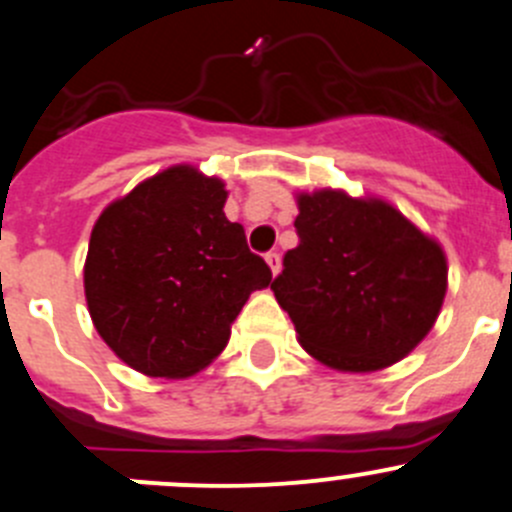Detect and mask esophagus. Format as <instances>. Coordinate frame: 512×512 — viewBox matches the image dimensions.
Listing matches in <instances>:
<instances>
[{"label": "esophagus", "mask_w": 512, "mask_h": 512, "mask_svg": "<svg viewBox=\"0 0 512 512\" xmlns=\"http://www.w3.org/2000/svg\"><path fill=\"white\" fill-rule=\"evenodd\" d=\"M265 260H267V265H270L272 275H277V272H280V252H275V250L267 252Z\"/></svg>", "instance_id": "obj_1"}]
</instances>
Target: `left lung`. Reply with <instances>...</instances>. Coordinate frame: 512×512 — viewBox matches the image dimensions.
I'll return each instance as SVG.
<instances>
[{
  "mask_svg": "<svg viewBox=\"0 0 512 512\" xmlns=\"http://www.w3.org/2000/svg\"><path fill=\"white\" fill-rule=\"evenodd\" d=\"M297 210L300 245L287 250L270 287L300 345L342 372L403 360L443 307V247L377 197L300 192Z\"/></svg>",
  "mask_w": 512,
  "mask_h": 512,
  "instance_id": "8db88e82",
  "label": "left lung"
}]
</instances>
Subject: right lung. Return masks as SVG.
Returning <instances> with one entry per match:
<instances>
[{
	"label": "right lung",
	"instance_id": "add662e5",
	"mask_svg": "<svg viewBox=\"0 0 512 512\" xmlns=\"http://www.w3.org/2000/svg\"><path fill=\"white\" fill-rule=\"evenodd\" d=\"M225 200V182L175 165L94 222L84 262L89 315L142 375L177 380L210 365L247 297L272 282L242 225L225 217Z\"/></svg>",
	"mask_w": 512,
	"mask_h": 512
}]
</instances>
